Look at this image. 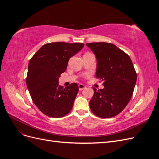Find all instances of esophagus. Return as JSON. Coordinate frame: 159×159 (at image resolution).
Returning a JSON list of instances; mask_svg holds the SVG:
<instances>
[{
	"label": "esophagus",
	"mask_w": 159,
	"mask_h": 159,
	"mask_svg": "<svg viewBox=\"0 0 159 159\" xmlns=\"http://www.w3.org/2000/svg\"><path fill=\"white\" fill-rule=\"evenodd\" d=\"M78 87H79L80 91H81V90H83L84 88H85V85L83 84H80L78 85Z\"/></svg>",
	"instance_id": "obj_1"
}]
</instances>
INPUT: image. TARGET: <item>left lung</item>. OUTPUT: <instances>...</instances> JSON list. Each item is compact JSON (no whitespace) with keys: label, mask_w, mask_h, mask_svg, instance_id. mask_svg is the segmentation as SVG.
<instances>
[{"label":"left lung","mask_w":159,"mask_h":159,"mask_svg":"<svg viewBox=\"0 0 159 159\" xmlns=\"http://www.w3.org/2000/svg\"><path fill=\"white\" fill-rule=\"evenodd\" d=\"M97 60L95 75L103 81V89L93 88L89 102L93 114L110 118L121 113L131 99L137 81V74L130 57L110 43H88Z\"/></svg>","instance_id":"left-lung-1"}]
</instances>
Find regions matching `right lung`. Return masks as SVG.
<instances>
[{"instance_id":"1","label":"right lung","mask_w":159,"mask_h":159,"mask_svg":"<svg viewBox=\"0 0 159 159\" xmlns=\"http://www.w3.org/2000/svg\"><path fill=\"white\" fill-rule=\"evenodd\" d=\"M82 43L53 42L42 46L29 61L26 85L33 102L44 115L59 118L70 113L79 91L76 83L64 88L59 78Z\"/></svg>"}]
</instances>
